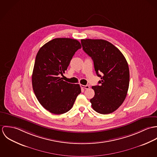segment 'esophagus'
Instances as JSON below:
<instances>
[{
	"label": "esophagus",
	"instance_id": "esophagus-1",
	"mask_svg": "<svg viewBox=\"0 0 157 157\" xmlns=\"http://www.w3.org/2000/svg\"><path fill=\"white\" fill-rule=\"evenodd\" d=\"M80 87H81L82 88L85 89V90H88V89L90 88V86H89L88 85H80Z\"/></svg>",
	"mask_w": 157,
	"mask_h": 157
}]
</instances>
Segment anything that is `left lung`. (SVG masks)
<instances>
[{
  "label": "left lung",
  "instance_id": "1",
  "mask_svg": "<svg viewBox=\"0 0 157 157\" xmlns=\"http://www.w3.org/2000/svg\"><path fill=\"white\" fill-rule=\"evenodd\" d=\"M83 51L90 56L100 85L93 86L94 97L90 100L93 109L101 114L117 110L123 103L129 85V69L121 51L102 39H82Z\"/></svg>",
  "mask_w": 157,
  "mask_h": 157
}]
</instances>
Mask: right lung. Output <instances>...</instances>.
Segmentation results:
<instances>
[{
	"instance_id": "obj_1",
	"label": "right lung",
	"mask_w": 157,
	"mask_h": 157,
	"mask_svg": "<svg viewBox=\"0 0 157 157\" xmlns=\"http://www.w3.org/2000/svg\"><path fill=\"white\" fill-rule=\"evenodd\" d=\"M80 43L69 38H56L39 50L32 75L34 92L40 105L49 112L69 111L81 92L78 84L69 83L60 76L65 73Z\"/></svg>"
}]
</instances>
